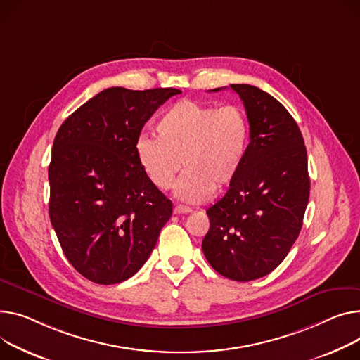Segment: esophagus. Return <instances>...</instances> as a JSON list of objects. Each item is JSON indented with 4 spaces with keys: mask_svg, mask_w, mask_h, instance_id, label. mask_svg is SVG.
<instances>
[{
    "mask_svg": "<svg viewBox=\"0 0 360 360\" xmlns=\"http://www.w3.org/2000/svg\"><path fill=\"white\" fill-rule=\"evenodd\" d=\"M174 212H175V214H188V212H191V208L184 207V205H176V207L174 208Z\"/></svg>",
    "mask_w": 360,
    "mask_h": 360,
    "instance_id": "obj_1",
    "label": "esophagus"
}]
</instances>
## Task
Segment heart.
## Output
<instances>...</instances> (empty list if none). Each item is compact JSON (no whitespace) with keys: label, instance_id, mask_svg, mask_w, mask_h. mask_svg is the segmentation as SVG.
<instances>
[{"label":"heart","instance_id":"obj_1","mask_svg":"<svg viewBox=\"0 0 360 360\" xmlns=\"http://www.w3.org/2000/svg\"><path fill=\"white\" fill-rule=\"evenodd\" d=\"M158 137L141 134L136 156L141 171L158 189L172 188L188 204L207 201L215 189L230 185L240 172L249 145V120L237 105L181 100L156 124Z\"/></svg>","mask_w":360,"mask_h":360}]
</instances>
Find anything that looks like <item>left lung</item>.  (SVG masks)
<instances>
[{
    "mask_svg": "<svg viewBox=\"0 0 360 360\" xmlns=\"http://www.w3.org/2000/svg\"><path fill=\"white\" fill-rule=\"evenodd\" d=\"M230 88L246 108L250 143L226 195L207 210L202 252L220 275L248 282L271 274L295 243L309 176L304 139L288 110L253 85Z\"/></svg>",
    "mask_w": 360,
    "mask_h": 360,
    "instance_id": "obj_1",
    "label": "left lung"
}]
</instances>
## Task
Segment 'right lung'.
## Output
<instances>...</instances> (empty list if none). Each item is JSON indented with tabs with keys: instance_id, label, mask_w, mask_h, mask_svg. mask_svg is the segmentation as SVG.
Listing matches in <instances>:
<instances>
[{
	"instance_id": "1",
	"label": "right lung",
	"mask_w": 360,
	"mask_h": 360,
	"mask_svg": "<svg viewBox=\"0 0 360 360\" xmlns=\"http://www.w3.org/2000/svg\"><path fill=\"white\" fill-rule=\"evenodd\" d=\"M175 88H107L59 127L49 165V215L70 265L86 279L112 285L149 259L172 201L150 184L136 141Z\"/></svg>"
}]
</instances>
